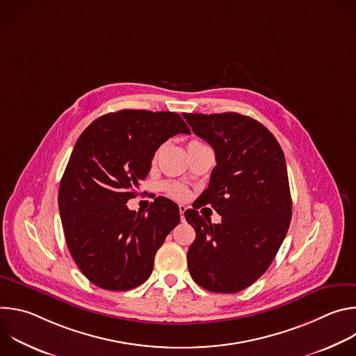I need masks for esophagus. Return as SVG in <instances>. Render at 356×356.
<instances>
[{
    "instance_id": "1",
    "label": "esophagus",
    "mask_w": 356,
    "mask_h": 356,
    "mask_svg": "<svg viewBox=\"0 0 356 356\" xmlns=\"http://www.w3.org/2000/svg\"><path fill=\"white\" fill-rule=\"evenodd\" d=\"M179 211H180V220H181V221H184V211H186V206L180 204V206H179Z\"/></svg>"
}]
</instances>
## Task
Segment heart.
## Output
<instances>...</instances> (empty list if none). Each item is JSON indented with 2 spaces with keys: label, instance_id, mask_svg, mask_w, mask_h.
<instances>
[{
  "label": "heart",
  "instance_id": "b5f03b06",
  "mask_svg": "<svg viewBox=\"0 0 356 356\" xmlns=\"http://www.w3.org/2000/svg\"><path fill=\"white\" fill-rule=\"evenodd\" d=\"M195 142H200V140H190L188 143H195ZM163 190L166 193H169L170 195L176 197V198H184L187 195V188L183 186V184H179V183H173V181H169V183H165L163 184Z\"/></svg>",
  "mask_w": 356,
  "mask_h": 356
}]
</instances>
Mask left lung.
<instances>
[{"mask_svg": "<svg viewBox=\"0 0 356 356\" xmlns=\"http://www.w3.org/2000/svg\"><path fill=\"white\" fill-rule=\"evenodd\" d=\"M193 132L209 142L217 165L200 204L184 213L195 231L187 250L193 280L214 293H236L270 266L291 220L284 154L261 122L236 113L183 114ZM210 204L220 225L196 209Z\"/></svg>", "mask_w": 356, "mask_h": 356, "instance_id": "1", "label": "left lung"}]
</instances>
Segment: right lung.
Here are the masks:
<instances>
[{"label": "right lung", "instance_id": "right-lung-1", "mask_svg": "<svg viewBox=\"0 0 356 356\" xmlns=\"http://www.w3.org/2000/svg\"><path fill=\"white\" fill-rule=\"evenodd\" d=\"M177 134L190 129L176 113L121 110L97 118L77 139L59 211L72 257L95 286L124 291L142 284L179 224V207L166 197H156L147 214L127 207L158 147Z\"/></svg>", "mask_w": 356, "mask_h": 356}]
</instances>
